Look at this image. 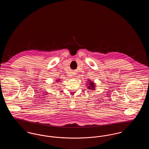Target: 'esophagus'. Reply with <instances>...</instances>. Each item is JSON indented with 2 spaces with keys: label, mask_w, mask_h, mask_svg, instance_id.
<instances>
[{
  "label": "esophagus",
  "mask_w": 149,
  "mask_h": 149,
  "mask_svg": "<svg viewBox=\"0 0 149 149\" xmlns=\"http://www.w3.org/2000/svg\"><path fill=\"white\" fill-rule=\"evenodd\" d=\"M73 75H75V74H73Z\"/></svg>",
  "instance_id": "34e87169"
}]
</instances>
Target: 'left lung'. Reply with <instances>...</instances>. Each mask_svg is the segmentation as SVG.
Wrapping results in <instances>:
<instances>
[{
    "mask_svg": "<svg viewBox=\"0 0 149 149\" xmlns=\"http://www.w3.org/2000/svg\"><path fill=\"white\" fill-rule=\"evenodd\" d=\"M88 85H89L88 86V89H89V90H94V91L95 90V86L94 85H95V84L94 83L90 81L89 84H88Z\"/></svg>",
    "mask_w": 149,
    "mask_h": 149,
    "instance_id": "1",
    "label": "left lung"
}]
</instances>
